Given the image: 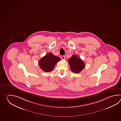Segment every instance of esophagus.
Returning <instances> with one entry per match:
<instances>
[{
  "label": "esophagus",
  "instance_id": "obj_1",
  "mask_svg": "<svg viewBox=\"0 0 121 121\" xmlns=\"http://www.w3.org/2000/svg\"><path fill=\"white\" fill-rule=\"evenodd\" d=\"M61 58L62 60H64L65 59V56H64V55L61 56Z\"/></svg>",
  "mask_w": 121,
  "mask_h": 121
}]
</instances>
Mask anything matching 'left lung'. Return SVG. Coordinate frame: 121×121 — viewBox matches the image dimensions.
Returning <instances> with one entry per match:
<instances>
[{
	"label": "left lung",
	"mask_w": 121,
	"mask_h": 121,
	"mask_svg": "<svg viewBox=\"0 0 121 121\" xmlns=\"http://www.w3.org/2000/svg\"><path fill=\"white\" fill-rule=\"evenodd\" d=\"M68 63L72 72L74 73H80L85 67L84 62L77 55H73L68 60Z\"/></svg>",
	"instance_id": "left-lung-1"
}]
</instances>
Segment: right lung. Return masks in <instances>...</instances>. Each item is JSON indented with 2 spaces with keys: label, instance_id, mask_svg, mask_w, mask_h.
<instances>
[{
  "label": "right lung",
  "instance_id": "obj_1",
  "mask_svg": "<svg viewBox=\"0 0 121 121\" xmlns=\"http://www.w3.org/2000/svg\"><path fill=\"white\" fill-rule=\"evenodd\" d=\"M60 60V58L59 57L52 53H48L39 60V64L44 71L50 72L53 70L57 62Z\"/></svg>",
  "mask_w": 121,
  "mask_h": 121
}]
</instances>
